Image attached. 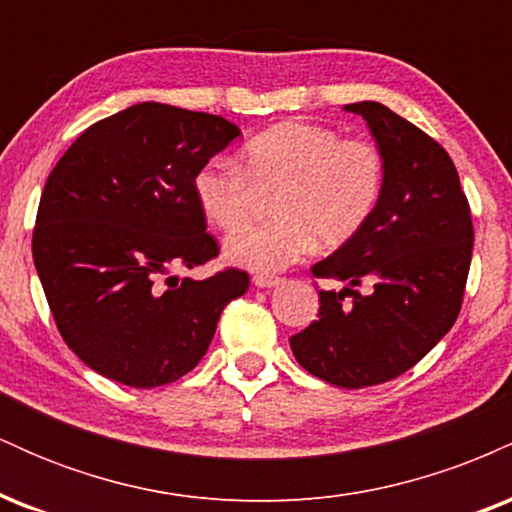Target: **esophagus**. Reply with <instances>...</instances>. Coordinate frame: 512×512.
Wrapping results in <instances>:
<instances>
[{
  "label": "esophagus",
  "mask_w": 512,
  "mask_h": 512,
  "mask_svg": "<svg viewBox=\"0 0 512 512\" xmlns=\"http://www.w3.org/2000/svg\"><path fill=\"white\" fill-rule=\"evenodd\" d=\"M252 284L257 286V289H274V286L281 284L279 276H269V274H255L252 276Z\"/></svg>",
  "instance_id": "34e87169"
}]
</instances>
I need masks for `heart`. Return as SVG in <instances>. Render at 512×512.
<instances>
[{
	"label": "heart",
	"mask_w": 512,
	"mask_h": 512,
	"mask_svg": "<svg viewBox=\"0 0 512 512\" xmlns=\"http://www.w3.org/2000/svg\"><path fill=\"white\" fill-rule=\"evenodd\" d=\"M383 156L330 127L281 122L252 137L243 166L216 158L192 182L204 219L233 228L248 216L257 187H279L272 221L245 223L223 243L231 264L279 272L313 248H337L366 226L383 192Z\"/></svg>",
	"instance_id": "1"
}]
</instances>
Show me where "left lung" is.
<instances>
[{
	"label": "left lung",
	"mask_w": 512,
	"mask_h": 512,
	"mask_svg": "<svg viewBox=\"0 0 512 512\" xmlns=\"http://www.w3.org/2000/svg\"><path fill=\"white\" fill-rule=\"evenodd\" d=\"M344 110L361 115L378 144L383 192L366 226L313 267L342 289L320 291V320L289 344L315 378L361 390L416 366L455 325L474 231L443 146L383 103Z\"/></svg>",
	"instance_id": "8db88e82"
}]
</instances>
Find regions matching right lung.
<instances>
[{
    "instance_id": "obj_1",
    "label": "right lung",
    "mask_w": 512,
    "mask_h": 512,
    "mask_svg": "<svg viewBox=\"0 0 512 512\" xmlns=\"http://www.w3.org/2000/svg\"><path fill=\"white\" fill-rule=\"evenodd\" d=\"M236 137L221 115L137 103L88 127L52 168L33 262L62 339L103 378L139 390L175 383L248 291L240 269L173 274L219 255L192 182Z\"/></svg>"
}]
</instances>
